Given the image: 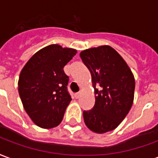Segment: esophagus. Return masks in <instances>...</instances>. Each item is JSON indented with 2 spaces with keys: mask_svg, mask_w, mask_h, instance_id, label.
<instances>
[{
  "mask_svg": "<svg viewBox=\"0 0 158 158\" xmlns=\"http://www.w3.org/2000/svg\"><path fill=\"white\" fill-rule=\"evenodd\" d=\"M81 92H78L75 94V97H76V98H79L81 96Z\"/></svg>",
  "mask_w": 158,
  "mask_h": 158,
  "instance_id": "esophagus-1",
  "label": "esophagus"
}]
</instances>
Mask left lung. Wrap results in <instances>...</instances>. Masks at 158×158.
Returning a JSON list of instances; mask_svg holds the SVG:
<instances>
[{
  "mask_svg": "<svg viewBox=\"0 0 158 158\" xmlns=\"http://www.w3.org/2000/svg\"><path fill=\"white\" fill-rule=\"evenodd\" d=\"M80 56L90 71L95 94L93 109L83 111L84 122L98 134L113 131L133 104V73L121 55L109 45L85 49Z\"/></svg>",
  "mask_w": 158,
  "mask_h": 158,
  "instance_id": "8db88e82",
  "label": "left lung"
}]
</instances>
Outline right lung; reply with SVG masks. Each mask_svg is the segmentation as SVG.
Returning <instances> with one entry per match:
<instances>
[{"instance_id":"add662e5","label":"right lung","mask_w":158,"mask_h":158,"mask_svg":"<svg viewBox=\"0 0 158 158\" xmlns=\"http://www.w3.org/2000/svg\"><path fill=\"white\" fill-rule=\"evenodd\" d=\"M77 51L50 44L29 59L21 71L18 93L25 111L38 126L51 129L60 124L71 98L69 77L63 68Z\"/></svg>"}]
</instances>
